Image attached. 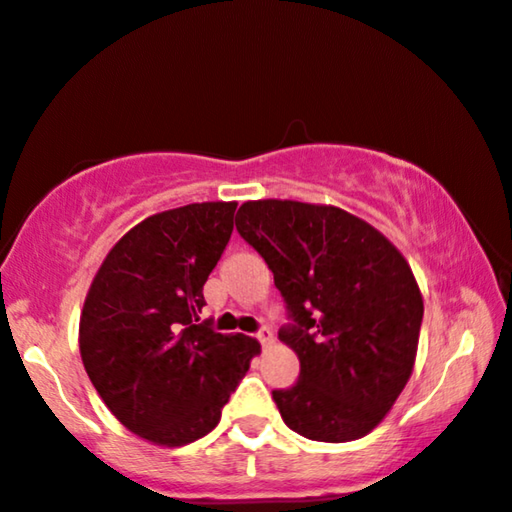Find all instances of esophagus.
Wrapping results in <instances>:
<instances>
[{
    "label": "esophagus",
    "mask_w": 512,
    "mask_h": 512,
    "mask_svg": "<svg viewBox=\"0 0 512 512\" xmlns=\"http://www.w3.org/2000/svg\"><path fill=\"white\" fill-rule=\"evenodd\" d=\"M255 339H257L259 343H262V345H271V343H273V332H271V329H268V327H262V329H259V332L255 334Z\"/></svg>",
    "instance_id": "obj_1"
}]
</instances>
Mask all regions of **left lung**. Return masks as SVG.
I'll list each match as a JSON object with an SVG mask.
<instances>
[{
    "instance_id": "8db88e82",
    "label": "left lung",
    "mask_w": 512,
    "mask_h": 512,
    "mask_svg": "<svg viewBox=\"0 0 512 512\" xmlns=\"http://www.w3.org/2000/svg\"><path fill=\"white\" fill-rule=\"evenodd\" d=\"M235 223L271 268L289 318L277 336L300 359L296 384L273 391L284 424L318 443L366 436L418 352L424 307L406 259L332 205L250 201Z\"/></svg>"
}]
</instances>
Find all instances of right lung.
I'll use <instances>...</instances> for the list:
<instances>
[{
  "label": "right lung",
  "mask_w": 512,
  "mask_h": 512,
  "mask_svg": "<svg viewBox=\"0 0 512 512\" xmlns=\"http://www.w3.org/2000/svg\"><path fill=\"white\" fill-rule=\"evenodd\" d=\"M235 210L192 203L137 223L103 259L85 298V372L112 415L155 445L210 433L259 352L250 336L214 332L198 318Z\"/></svg>",
  "instance_id": "obj_1"
}]
</instances>
